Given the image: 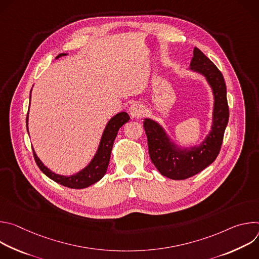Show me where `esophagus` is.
I'll use <instances>...</instances> for the list:
<instances>
[{
  "label": "esophagus",
  "mask_w": 259,
  "mask_h": 259,
  "mask_svg": "<svg viewBox=\"0 0 259 259\" xmlns=\"http://www.w3.org/2000/svg\"><path fill=\"white\" fill-rule=\"evenodd\" d=\"M143 113H144V107H143L142 104H140L138 102H135V103L131 104L130 107H129V114L132 118L138 119V118L142 117Z\"/></svg>",
  "instance_id": "obj_1"
}]
</instances>
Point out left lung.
I'll return each instance as SVG.
<instances>
[{"label":"left lung","mask_w":259,"mask_h":259,"mask_svg":"<svg viewBox=\"0 0 259 259\" xmlns=\"http://www.w3.org/2000/svg\"><path fill=\"white\" fill-rule=\"evenodd\" d=\"M189 69L206 79L214 99L211 129L203 141L191 146H181L160 123L150 118L143 120L153 164L163 176L174 180L192 177L214 162L219 154L230 115L223 73L197 47L194 49Z\"/></svg>","instance_id":"obj_1"}]
</instances>
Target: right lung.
<instances>
[{"label":"right lung","mask_w":259,"mask_h":259,"mask_svg":"<svg viewBox=\"0 0 259 259\" xmlns=\"http://www.w3.org/2000/svg\"><path fill=\"white\" fill-rule=\"evenodd\" d=\"M64 55H67V54L60 53L58 56H56V59ZM30 93H31V90H30ZM29 105H30V102H29ZM129 120H130V117L125 112H121L110 119L107 122L102 132L97 151L94 157L85 168H83L81 171L75 174L61 175L53 172L43 164V162L39 159L38 156H36L34 150L32 149L35 163L46 176H48L53 181L61 184L63 187H66L69 189H77V190L88 188L91 186V184H94L95 182L99 181L106 173L109 159H110V153H112L114 141L117 137L118 131L124 124L129 122ZM27 125H28V113L26 117V129L28 132Z\"/></svg>","instance_id":"1"}]
</instances>
